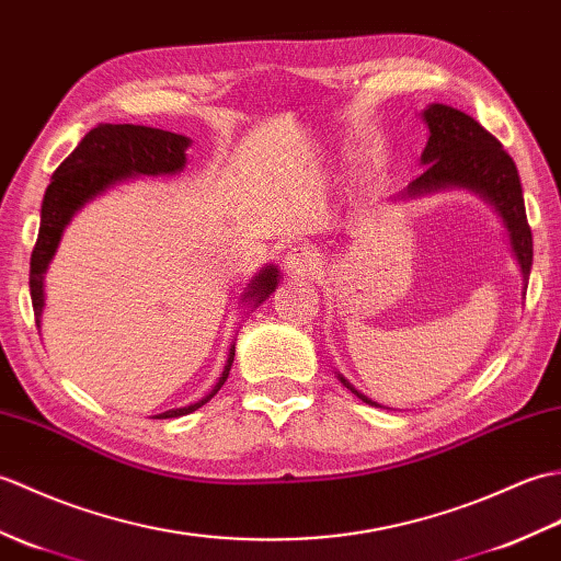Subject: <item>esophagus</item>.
I'll use <instances>...</instances> for the list:
<instances>
[{"instance_id": "esophagus-1", "label": "esophagus", "mask_w": 561, "mask_h": 561, "mask_svg": "<svg viewBox=\"0 0 561 561\" xmlns=\"http://www.w3.org/2000/svg\"><path fill=\"white\" fill-rule=\"evenodd\" d=\"M285 266H288V271L297 273V276H307V273L317 271V266H319L317 249H312V247L290 249V252L285 254Z\"/></svg>"}]
</instances>
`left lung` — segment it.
<instances>
[{
  "mask_svg": "<svg viewBox=\"0 0 561 561\" xmlns=\"http://www.w3.org/2000/svg\"><path fill=\"white\" fill-rule=\"evenodd\" d=\"M425 122L430 127V139L422 151L425 172L408 184L405 194L415 196L444 190V186H470L490 198L512 232L520 271H524V278H528L533 266V234L514 158L504 151L496 136L466 112L449 105H430L425 110ZM341 381L357 393L343 377ZM359 398L371 403L365 396Z\"/></svg>",
  "mask_w": 561,
  "mask_h": 561,
  "instance_id": "8db88e82",
  "label": "left lung"
}]
</instances>
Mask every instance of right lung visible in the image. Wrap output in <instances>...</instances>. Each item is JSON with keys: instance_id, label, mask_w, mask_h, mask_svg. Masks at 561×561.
Listing matches in <instances>:
<instances>
[{"instance_id": "1", "label": "right lung", "mask_w": 561, "mask_h": 561, "mask_svg": "<svg viewBox=\"0 0 561 561\" xmlns=\"http://www.w3.org/2000/svg\"><path fill=\"white\" fill-rule=\"evenodd\" d=\"M186 146L190 139L180 134L141 127V124H95V127L83 136L81 144L61 160V165L55 170L53 182H49L43 210H41V230H37V240L31 254V300L35 323H41L45 293H43V278L49 259L55 256V249L59 244L61 230L77 210L93 198L105 186L115 184L124 178L131 175H170L178 172L186 163ZM278 285V268L268 266L261 271L247 288V300L261 305L266 297L276 290ZM234 359V345L230 347L228 365L222 369L218 383L214 386L206 398L198 403L186 408L168 410V413L156 415V420L165 417H180L190 415L196 408H202L214 398L220 386L226 383L230 367Z\"/></svg>"}]
</instances>
